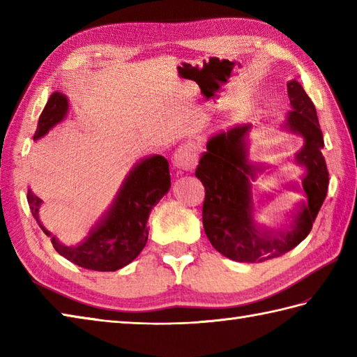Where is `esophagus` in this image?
<instances>
[{
  "label": "esophagus",
  "mask_w": 357,
  "mask_h": 357,
  "mask_svg": "<svg viewBox=\"0 0 357 357\" xmlns=\"http://www.w3.org/2000/svg\"><path fill=\"white\" fill-rule=\"evenodd\" d=\"M199 155V144L196 141H187L176 149L173 155V165L179 170H193L198 164Z\"/></svg>",
  "instance_id": "34e87169"
}]
</instances>
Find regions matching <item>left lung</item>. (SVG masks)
Listing matches in <instances>:
<instances>
[{
    "label": "left lung",
    "instance_id": "8db88e82",
    "mask_svg": "<svg viewBox=\"0 0 357 357\" xmlns=\"http://www.w3.org/2000/svg\"><path fill=\"white\" fill-rule=\"evenodd\" d=\"M293 110L285 130L301 135L304 147L296 153V162L304 167V195L293 221L280 231L261 230L255 222L252 185L265 170L262 162H250L245 135L250 124L219 133L207 142L196 178L206 188L202 224L208 241L219 253L238 262H264L290 252L312 231L328 190V169L322 155L324 136L314 104L298 81L287 84Z\"/></svg>",
    "mask_w": 357,
    "mask_h": 357
}]
</instances>
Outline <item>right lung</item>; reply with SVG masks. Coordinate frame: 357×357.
Returning a JSON list of instances; mask_svg holds the SVG:
<instances>
[{
	"mask_svg": "<svg viewBox=\"0 0 357 357\" xmlns=\"http://www.w3.org/2000/svg\"><path fill=\"white\" fill-rule=\"evenodd\" d=\"M67 112V100L55 92L38 121L33 139H40L50 128L61 121ZM170 188L169 162L161 155L142 159L127 174L115 201L105 211L87 236L79 244L67 247L58 242L52 233L43 227L38 210L41 199L27 190V202L36 222L43 231L52 236V244L66 259L82 268L95 271H115L130 264L146 247L149 238V215Z\"/></svg>",
	"mask_w": 357,
	"mask_h": 357,
	"instance_id": "obj_1",
	"label": "right lung"
}]
</instances>
